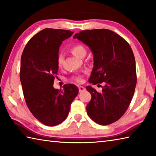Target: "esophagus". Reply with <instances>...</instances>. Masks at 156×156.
Wrapping results in <instances>:
<instances>
[{"instance_id":"obj_1","label":"esophagus","mask_w":156,"mask_h":156,"mask_svg":"<svg viewBox=\"0 0 156 156\" xmlns=\"http://www.w3.org/2000/svg\"><path fill=\"white\" fill-rule=\"evenodd\" d=\"M78 89H79V92L81 93V92H83L85 90H86V88L83 87H78Z\"/></svg>"}]
</instances>
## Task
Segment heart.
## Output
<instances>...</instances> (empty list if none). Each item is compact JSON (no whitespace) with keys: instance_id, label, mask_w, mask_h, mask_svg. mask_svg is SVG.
<instances>
[{"instance_id":"1","label":"heart","mask_w":156,"mask_h":156,"mask_svg":"<svg viewBox=\"0 0 156 156\" xmlns=\"http://www.w3.org/2000/svg\"><path fill=\"white\" fill-rule=\"evenodd\" d=\"M70 51H71L72 53L74 55V56L78 58H82L84 57L87 54V50L85 47L83 45L78 44H75L74 46H72L70 48ZM63 57L62 54H59V55L57 56V66L59 68H61L62 66V63H63ZM73 80L76 81L77 82H82V77L80 76H75V77L73 78Z\"/></svg>"}]
</instances>
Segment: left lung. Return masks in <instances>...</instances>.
I'll list each match as a JSON object with an SVG mask.
<instances>
[{"label":"left lung","mask_w":156,"mask_h":156,"mask_svg":"<svg viewBox=\"0 0 156 156\" xmlns=\"http://www.w3.org/2000/svg\"><path fill=\"white\" fill-rule=\"evenodd\" d=\"M74 38L87 45L93 55V68L88 82H104L101 92L90 86L91 94L87 112L100 125L118 120L129 108L136 84L135 56L129 43L108 29L83 30Z\"/></svg>","instance_id":"1"}]
</instances>
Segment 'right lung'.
Wrapping results in <instances>:
<instances>
[{
  "instance_id": "obj_1",
  "label": "right lung",
  "mask_w": 156,
  "mask_h": 156,
  "mask_svg": "<svg viewBox=\"0 0 156 156\" xmlns=\"http://www.w3.org/2000/svg\"><path fill=\"white\" fill-rule=\"evenodd\" d=\"M73 33L59 29L42 30L30 40L21 55L20 76L27 106L46 126L63 122L78 94L74 84H65L63 90L53 86L59 69L57 59L59 47Z\"/></svg>"
}]
</instances>
